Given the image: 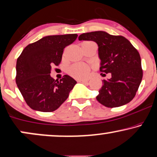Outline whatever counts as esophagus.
Here are the masks:
<instances>
[{"label":"esophagus","instance_id":"obj_1","mask_svg":"<svg viewBox=\"0 0 157 157\" xmlns=\"http://www.w3.org/2000/svg\"><path fill=\"white\" fill-rule=\"evenodd\" d=\"M78 82H82V83H88V80H79Z\"/></svg>","mask_w":157,"mask_h":157}]
</instances>
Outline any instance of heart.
Segmentation results:
<instances>
[{
  "instance_id": "b5f03b06",
  "label": "heart",
  "mask_w": 157,
  "mask_h": 157,
  "mask_svg": "<svg viewBox=\"0 0 157 157\" xmlns=\"http://www.w3.org/2000/svg\"><path fill=\"white\" fill-rule=\"evenodd\" d=\"M92 43L90 41H87V42H84L82 44L85 43ZM68 74L74 77L77 80L80 79H84L86 78L89 76L90 72V67L88 65L82 64V63H76V64H72L70 66L68 69Z\"/></svg>"
}]
</instances>
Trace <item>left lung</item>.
<instances>
[{
    "mask_svg": "<svg viewBox=\"0 0 157 157\" xmlns=\"http://www.w3.org/2000/svg\"><path fill=\"white\" fill-rule=\"evenodd\" d=\"M79 40H92L98 44L100 72L112 75L108 80H102L97 101L109 108L131 101L143 77L141 60L136 48L124 37L104 31L83 33Z\"/></svg>",
    "mask_w": 157,
    "mask_h": 157,
    "instance_id": "obj_1",
    "label": "left lung"
}]
</instances>
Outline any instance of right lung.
Here are the masks:
<instances>
[{"mask_svg":"<svg viewBox=\"0 0 157 157\" xmlns=\"http://www.w3.org/2000/svg\"><path fill=\"white\" fill-rule=\"evenodd\" d=\"M77 37V34L44 37L27 45L18 57L16 82L31 109L53 112L68 98L76 81L67 75L55 80L50 74L53 65L60 64L64 48Z\"/></svg>","mask_w":157,"mask_h":157,"instance_id":"add662e5","label":"right lung"}]
</instances>
